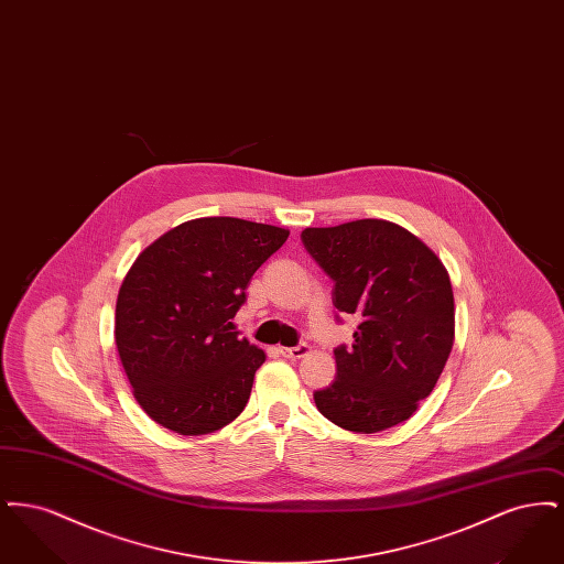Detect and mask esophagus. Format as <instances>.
<instances>
[{
	"mask_svg": "<svg viewBox=\"0 0 564 564\" xmlns=\"http://www.w3.org/2000/svg\"><path fill=\"white\" fill-rule=\"evenodd\" d=\"M279 350H281V355L288 357V359H300V357H304V355L311 352V347H308V345H297V347H281Z\"/></svg>",
	"mask_w": 564,
	"mask_h": 564,
	"instance_id": "esophagus-1",
	"label": "esophagus"
}]
</instances>
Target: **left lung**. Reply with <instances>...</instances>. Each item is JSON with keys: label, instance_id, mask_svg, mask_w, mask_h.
<instances>
[{"label": "left lung", "instance_id": "left-lung-1", "mask_svg": "<svg viewBox=\"0 0 564 564\" xmlns=\"http://www.w3.org/2000/svg\"><path fill=\"white\" fill-rule=\"evenodd\" d=\"M302 242L334 281V306L359 322L352 347L334 350V382L315 391L319 412L355 433L400 425L430 398L453 350L448 270L387 219L304 228Z\"/></svg>", "mask_w": 564, "mask_h": 564}]
</instances>
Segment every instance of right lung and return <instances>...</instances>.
<instances>
[{
    "instance_id": "add662e5",
    "label": "right lung",
    "mask_w": 564,
    "mask_h": 564,
    "mask_svg": "<svg viewBox=\"0 0 564 564\" xmlns=\"http://www.w3.org/2000/svg\"><path fill=\"white\" fill-rule=\"evenodd\" d=\"M290 230L239 217L189 219L148 245L116 300V347L134 400L162 427L205 435L247 405L264 350L232 319Z\"/></svg>"
}]
</instances>
